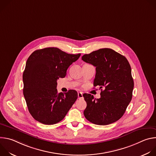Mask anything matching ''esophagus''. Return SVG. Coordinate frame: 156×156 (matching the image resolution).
<instances>
[{
  "label": "esophagus",
  "mask_w": 156,
  "mask_h": 156,
  "mask_svg": "<svg viewBox=\"0 0 156 156\" xmlns=\"http://www.w3.org/2000/svg\"><path fill=\"white\" fill-rule=\"evenodd\" d=\"M78 99L83 98V93L81 92H79L78 93Z\"/></svg>",
  "instance_id": "esophagus-1"
}]
</instances>
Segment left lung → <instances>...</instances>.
I'll use <instances>...</instances> for the list:
<instances>
[{"label": "left lung", "instance_id": "1", "mask_svg": "<svg viewBox=\"0 0 156 156\" xmlns=\"http://www.w3.org/2000/svg\"><path fill=\"white\" fill-rule=\"evenodd\" d=\"M81 59L96 66L93 85L101 89L99 99L90 94H83L87 104L84 110L85 118L99 125L117 122L123 115L132 99L134 81L128 61L125 56L108 48L85 54Z\"/></svg>", "mask_w": 156, "mask_h": 156}]
</instances>
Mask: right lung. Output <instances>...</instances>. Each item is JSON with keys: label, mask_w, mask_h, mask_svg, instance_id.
<instances>
[{"label": "right lung", "mask_w": 156, "mask_h": 156, "mask_svg": "<svg viewBox=\"0 0 156 156\" xmlns=\"http://www.w3.org/2000/svg\"><path fill=\"white\" fill-rule=\"evenodd\" d=\"M81 54H70L57 48L36 50L28 57L23 74V95L32 117L45 125L62 120L78 98L75 90L58 93L57 81L64 78Z\"/></svg>", "instance_id": "add662e5"}]
</instances>
